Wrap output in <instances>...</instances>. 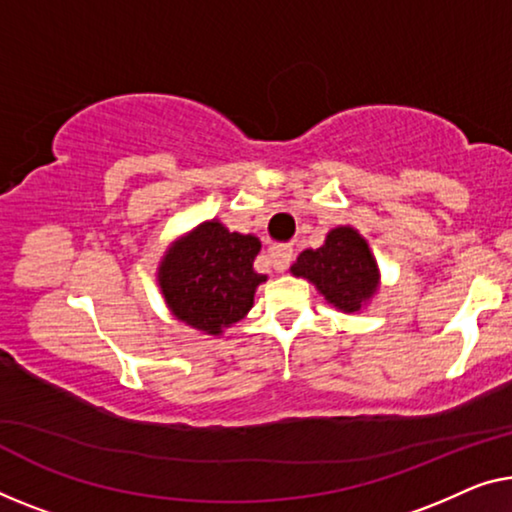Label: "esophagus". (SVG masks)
<instances>
[{"instance_id": "obj_1", "label": "esophagus", "mask_w": 512, "mask_h": 512, "mask_svg": "<svg viewBox=\"0 0 512 512\" xmlns=\"http://www.w3.org/2000/svg\"><path fill=\"white\" fill-rule=\"evenodd\" d=\"M294 250L292 246H273L271 248V264L276 271H287V266L292 264Z\"/></svg>"}]
</instances>
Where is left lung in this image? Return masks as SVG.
Here are the masks:
<instances>
[{
  "label": "left lung",
  "mask_w": 512,
  "mask_h": 512,
  "mask_svg": "<svg viewBox=\"0 0 512 512\" xmlns=\"http://www.w3.org/2000/svg\"><path fill=\"white\" fill-rule=\"evenodd\" d=\"M292 276L315 285L335 310L354 315L375 299L381 285L370 243L352 225H338L319 248L303 250L292 264Z\"/></svg>",
  "instance_id": "obj_1"
}]
</instances>
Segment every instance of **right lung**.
Wrapping results in <instances>:
<instances>
[{
	"label": "right lung",
	"instance_id": "right-lung-1",
	"mask_svg": "<svg viewBox=\"0 0 512 512\" xmlns=\"http://www.w3.org/2000/svg\"><path fill=\"white\" fill-rule=\"evenodd\" d=\"M262 241L230 232L218 218L204 220L167 246L158 264V287L172 317L220 338L253 308L266 276L253 269Z\"/></svg>",
	"mask_w": 512,
	"mask_h": 512
}]
</instances>
